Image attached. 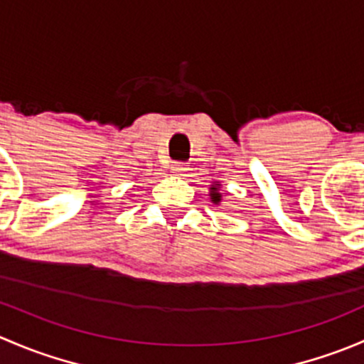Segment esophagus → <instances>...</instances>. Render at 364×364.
<instances>
[{
  "label": "esophagus",
  "instance_id": "obj_1",
  "mask_svg": "<svg viewBox=\"0 0 364 364\" xmlns=\"http://www.w3.org/2000/svg\"><path fill=\"white\" fill-rule=\"evenodd\" d=\"M171 171L174 172V174H178V176H183V174H185L186 171H188V167H186L185 164H179V161H176V164H172Z\"/></svg>",
  "mask_w": 364,
  "mask_h": 364
}]
</instances>
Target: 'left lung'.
<instances>
[{
    "label": "left lung",
    "instance_id": "1",
    "mask_svg": "<svg viewBox=\"0 0 364 364\" xmlns=\"http://www.w3.org/2000/svg\"><path fill=\"white\" fill-rule=\"evenodd\" d=\"M209 196H211V200L215 204H220V200H222V193H220V185L218 183H215V185L209 188Z\"/></svg>",
    "mask_w": 364,
    "mask_h": 364
}]
</instances>
